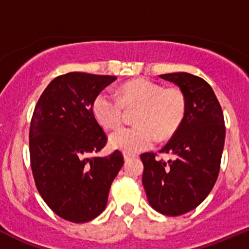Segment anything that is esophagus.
Instances as JSON below:
<instances>
[{
    "mask_svg": "<svg viewBox=\"0 0 249 249\" xmlns=\"http://www.w3.org/2000/svg\"><path fill=\"white\" fill-rule=\"evenodd\" d=\"M124 160H125V162H128V160H133V158H134V156H133V155H128V153H124Z\"/></svg>",
    "mask_w": 249,
    "mask_h": 249,
    "instance_id": "obj_1",
    "label": "esophagus"
}]
</instances>
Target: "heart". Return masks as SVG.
<instances>
[{
    "label": "heart",
    "instance_id": "heart-1",
    "mask_svg": "<svg viewBox=\"0 0 249 249\" xmlns=\"http://www.w3.org/2000/svg\"><path fill=\"white\" fill-rule=\"evenodd\" d=\"M186 97L178 87H163L148 79L128 81L120 97L102 91L92 103V112L106 129L121 124L125 109H138L133 127H122L110 135V145L128 155L152 147L157 135L171 137L180 128L186 114Z\"/></svg>",
    "mask_w": 249,
    "mask_h": 249
}]
</instances>
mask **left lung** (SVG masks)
Listing matches in <instances>:
<instances>
[{
    "label": "left lung",
    "mask_w": 249,
    "mask_h": 249,
    "mask_svg": "<svg viewBox=\"0 0 249 249\" xmlns=\"http://www.w3.org/2000/svg\"><path fill=\"white\" fill-rule=\"evenodd\" d=\"M160 76L180 87L186 97V114L180 128L160 151L173 155L174 160H156L152 152L140 156L142 184L151 206L175 217L196 209L213 188L225 125L218 99L204 79L183 71Z\"/></svg>",
    "instance_id": "left-lung-1"
}]
</instances>
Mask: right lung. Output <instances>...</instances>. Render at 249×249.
Returning a JSON list of instances; mask_svg holds the SVG:
<instances>
[{
  "mask_svg": "<svg viewBox=\"0 0 249 249\" xmlns=\"http://www.w3.org/2000/svg\"><path fill=\"white\" fill-rule=\"evenodd\" d=\"M116 76L71 71L53 79L33 111L31 168L43 200L61 218L89 222L104 211L112 181L124 165L115 151L96 157L107 135L92 112L97 94Z\"/></svg>",
  "mask_w": 249,
  "mask_h": 249,
  "instance_id": "obj_1",
  "label": "right lung"
}]
</instances>
